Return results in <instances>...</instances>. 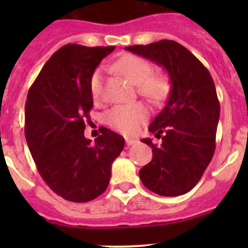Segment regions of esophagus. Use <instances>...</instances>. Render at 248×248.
Here are the masks:
<instances>
[{"label": "esophagus", "instance_id": "34e87169", "mask_svg": "<svg viewBox=\"0 0 248 248\" xmlns=\"http://www.w3.org/2000/svg\"><path fill=\"white\" fill-rule=\"evenodd\" d=\"M136 142H137V140H136V139H132V138H127V139H126V144H127V146H131V145L136 144Z\"/></svg>", "mask_w": 248, "mask_h": 248}]
</instances>
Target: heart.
<instances>
[{
    "label": "heart",
    "instance_id": "1",
    "mask_svg": "<svg viewBox=\"0 0 248 248\" xmlns=\"http://www.w3.org/2000/svg\"><path fill=\"white\" fill-rule=\"evenodd\" d=\"M115 68L138 87V92L152 102L166 99L170 91V80L166 74H152V66L136 55H124L115 62ZM92 98L99 101L103 94V73L96 71L90 81ZM149 116V109L141 102L111 108L106 114V124L124 134H134Z\"/></svg>",
    "mask_w": 248,
    "mask_h": 248
}]
</instances>
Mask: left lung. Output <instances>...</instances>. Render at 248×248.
I'll use <instances>...</instances> for the list:
<instances>
[{"instance_id": "left-lung-1", "label": "left lung", "mask_w": 248, "mask_h": 248, "mask_svg": "<svg viewBox=\"0 0 248 248\" xmlns=\"http://www.w3.org/2000/svg\"><path fill=\"white\" fill-rule=\"evenodd\" d=\"M126 50L164 67L171 86L166 107L149 127L161 144L141 140L152 147V159L139 170L140 180L159 196H181L198 184L216 149L219 102L214 80L206 67L175 41Z\"/></svg>"}]
</instances>
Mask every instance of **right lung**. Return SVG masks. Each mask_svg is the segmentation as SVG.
Returning <instances> with one entry per match:
<instances>
[{"mask_svg": "<svg viewBox=\"0 0 248 248\" xmlns=\"http://www.w3.org/2000/svg\"><path fill=\"white\" fill-rule=\"evenodd\" d=\"M115 46L66 44L42 68L27 93L25 137L37 170L57 196L86 202L108 187L124 139L108 128L94 142L84 137L93 107L90 81Z\"/></svg>", "mask_w": 248, "mask_h": 248, "instance_id": "add662e5", "label": "right lung"}]
</instances>
